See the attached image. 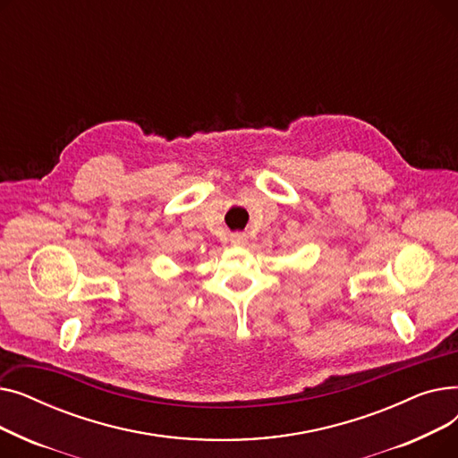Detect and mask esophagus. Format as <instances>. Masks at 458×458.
<instances>
[{
    "mask_svg": "<svg viewBox=\"0 0 458 458\" xmlns=\"http://www.w3.org/2000/svg\"><path fill=\"white\" fill-rule=\"evenodd\" d=\"M230 243L232 245H245L247 243V235L242 232H235L230 235Z\"/></svg>",
    "mask_w": 458,
    "mask_h": 458,
    "instance_id": "esophagus-1",
    "label": "esophagus"
}]
</instances>
